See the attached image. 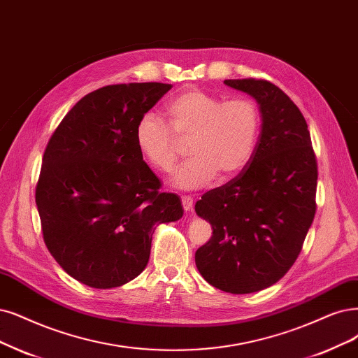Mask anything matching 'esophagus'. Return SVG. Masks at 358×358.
I'll return each instance as SVG.
<instances>
[{"label":"esophagus","mask_w":358,"mask_h":358,"mask_svg":"<svg viewBox=\"0 0 358 358\" xmlns=\"http://www.w3.org/2000/svg\"><path fill=\"white\" fill-rule=\"evenodd\" d=\"M181 202H182L184 210H186V213H190V210L193 209V197L192 196H182Z\"/></svg>","instance_id":"esophagus-1"}]
</instances>
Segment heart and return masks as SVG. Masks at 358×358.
Listing matches in <instances>:
<instances>
[{
	"mask_svg": "<svg viewBox=\"0 0 358 358\" xmlns=\"http://www.w3.org/2000/svg\"><path fill=\"white\" fill-rule=\"evenodd\" d=\"M164 115L168 125L153 113L143 115L134 140L144 161L162 172L174 168L178 140H189L192 157L171 178L178 189H199L217 174L221 180L230 178L254 156L262 117L252 99L222 100L201 90H186L164 106Z\"/></svg>",
	"mask_w": 358,
	"mask_h": 358,
	"instance_id": "b5f03b06",
	"label": "heart"
}]
</instances>
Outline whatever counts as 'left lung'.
<instances>
[{
    "label": "left lung",
    "instance_id": "1",
    "mask_svg": "<svg viewBox=\"0 0 358 358\" xmlns=\"http://www.w3.org/2000/svg\"><path fill=\"white\" fill-rule=\"evenodd\" d=\"M254 97L261 132L252 159L194 205L213 237L196 250V267L230 294L266 289L296 261L315 214L317 162L308 125L285 92L262 79H226Z\"/></svg>",
    "mask_w": 358,
    "mask_h": 358
}]
</instances>
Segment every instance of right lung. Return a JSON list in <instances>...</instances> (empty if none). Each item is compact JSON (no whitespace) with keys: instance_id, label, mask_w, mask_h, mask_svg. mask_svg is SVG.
<instances>
[{"instance_id":"1","label":"right lung","mask_w":358,"mask_h":358,"mask_svg":"<svg viewBox=\"0 0 358 358\" xmlns=\"http://www.w3.org/2000/svg\"><path fill=\"white\" fill-rule=\"evenodd\" d=\"M171 88L134 83L92 91L47 144L35 193L44 242L90 287L136 279L149 262L155 229L182 217L180 197L159 192L134 140L138 119Z\"/></svg>"}]
</instances>
